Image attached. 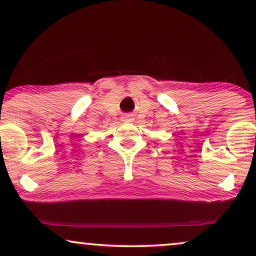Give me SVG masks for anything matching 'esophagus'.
I'll use <instances>...</instances> for the list:
<instances>
[{"label":"esophagus","mask_w":256,"mask_h":256,"mask_svg":"<svg viewBox=\"0 0 256 256\" xmlns=\"http://www.w3.org/2000/svg\"><path fill=\"white\" fill-rule=\"evenodd\" d=\"M122 121H132V115H124V116H122Z\"/></svg>","instance_id":"esophagus-1"}]
</instances>
